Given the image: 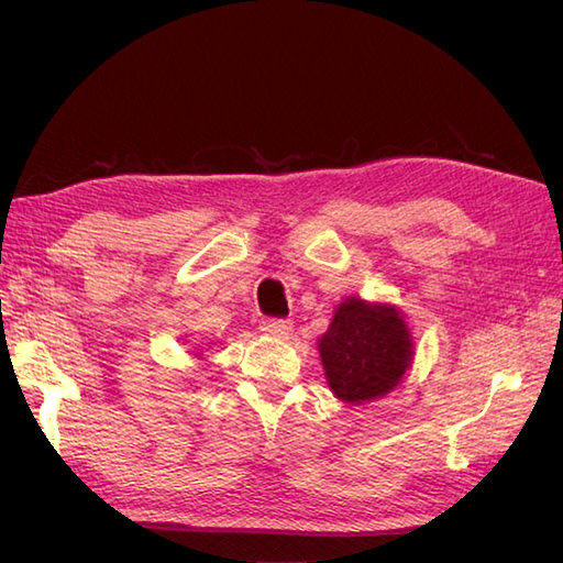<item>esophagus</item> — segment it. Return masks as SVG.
I'll list each match as a JSON object with an SVG mask.
<instances>
[{
    "instance_id": "34e87169",
    "label": "esophagus",
    "mask_w": 563,
    "mask_h": 563,
    "mask_svg": "<svg viewBox=\"0 0 563 563\" xmlns=\"http://www.w3.org/2000/svg\"><path fill=\"white\" fill-rule=\"evenodd\" d=\"M260 329H263V332L269 334V336L286 339L291 334L294 322L291 320H263V322H260Z\"/></svg>"
}]
</instances>
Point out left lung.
<instances>
[{
	"instance_id": "obj_1",
	"label": "left lung",
	"mask_w": 563,
	"mask_h": 563,
	"mask_svg": "<svg viewBox=\"0 0 563 563\" xmlns=\"http://www.w3.org/2000/svg\"><path fill=\"white\" fill-rule=\"evenodd\" d=\"M318 349L329 389L346 404L382 399L413 363V339L401 310L358 296L336 308Z\"/></svg>"
}]
</instances>
